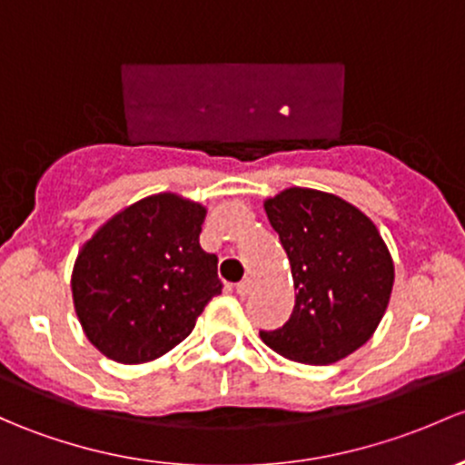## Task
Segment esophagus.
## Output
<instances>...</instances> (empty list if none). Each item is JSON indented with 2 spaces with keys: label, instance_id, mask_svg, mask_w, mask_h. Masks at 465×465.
Returning a JSON list of instances; mask_svg holds the SVG:
<instances>
[{
  "label": "esophagus",
  "instance_id": "1",
  "mask_svg": "<svg viewBox=\"0 0 465 465\" xmlns=\"http://www.w3.org/2000/svg\"><path fill=\"white\" fill-rule=\"evenodd\" d=\"M252 287H253L252 278H245V281L238 282L236 292H238V294H241V296H249V294H252Z\"/></svg>",
  "mask_w": 465,
  "mask_h": 465
}]
</instances>
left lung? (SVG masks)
I'll list each match as a JSON object with an SVG mask.
<instances>
[{
	"label": "left lung",
	"instance_id": "1",
	"mask_svg": "<svg viewBox=\"0 0 465 465\" xmlns=\"http://www.w3.org/2000/svg\"><path fill=\"white\" fill-rule=\"evenodd\" d=\"M294 278L296 305L261 339L285 359L327 365L359 350L388 310L394 265L379 229L339 195L292 187L265 203Z\"/></svg>",
	"mask_w": 465,
	"mask_h": 465
}]
</instances>
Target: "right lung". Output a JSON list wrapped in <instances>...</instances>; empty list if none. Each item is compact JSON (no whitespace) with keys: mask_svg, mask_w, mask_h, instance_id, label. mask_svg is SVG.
Here are the masks:
<instances>
[{"mask_svg":"<svg viewBox=\"0 0 465 465\" xmlns=\"http://www.w3.org/2000/svg\"><path fill=\"white\" fill-rule=\"evenodd\" d=\"M204 207L158 193L114 216L82 247L73 270L77 319L117 363H146L192 334L220 294L216 253L200 247Z\"/></svg>","mask_w":465,"mask_h":465,"instance_id":"1","label":"right lung"}]
</instances>
